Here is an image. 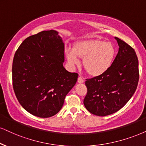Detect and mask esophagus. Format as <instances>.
I'll return each instance as SVG.
<instances>
[{"label":"esophagus","mask_w":146,"mask_h":146,"mask_svg":"<svg viewBox=\"0 0 146 146\" xmlns=\"http://www.w3.org/2000/svg\"><path fill=\"white\" fill-rule=\"evenodd\" d=\"M77 82H78L79 84H82V83L84 82V79L82 77H79L78 79H77Z\"/></svg>","instance_id":"obj_1"}]
</instances>
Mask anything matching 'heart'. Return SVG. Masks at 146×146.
<instances>
[{
  "mask_svg": "<svg viewBox=\"0 0 146 146\" xmlns=\"http://www.w3.org/2000/svg\"><path fill=\"white\" fill-rule=\"evenodd\" d=\"M66 57L72 65L79 63L83 58V67L88 75L100 76L110 69L116 56V48L110 42L100 40H86L77 42L73 49L66 50Z\"/></svg>",
  "mask_w": 146,
  "mask_h": 146,
  "instance_id": "heart-1",
  "label": "heart"
}]
</instances>
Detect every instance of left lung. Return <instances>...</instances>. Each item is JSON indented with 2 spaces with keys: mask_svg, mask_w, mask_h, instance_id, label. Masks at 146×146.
I'll use <instances>...</instances> for the list:
<instances>
[{
  "mask_svg": "<svg viewBox=\"0 0 146 146\" xmlns=\"http://www.w3.org/2000/svg\"><path fill=\"white\" fill-rule=\"evenodd\" d=\"M119 48L113 63L104 74L86 79L84 104L92 114L104 117L117 112L128 102L139 81L138 59L129 44L114 37Z\"/></svg>",
  "mask_w": 146,
  "mask_h": 146,
  "instance_id": "1",
  "label": "left lung"
}]
</instances>
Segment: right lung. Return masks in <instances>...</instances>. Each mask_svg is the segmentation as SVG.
<instances>
[{"label":"right lung","instance_id":"1","mask_svg":"<svg viewBox=\"0 0 146 146\" xmlns=\"http://www.w3.org/2000/svg\"><path fill=\"white\" fill-rule=\"evenodd\" d=\"M64 44L58 32L42 31L27 38L15 54L13 86L22 107L33 115L48 118L62 108L78 74L63 67Z\"/></svg>","mask_w":146,"mask_h":146}]
</instances>
